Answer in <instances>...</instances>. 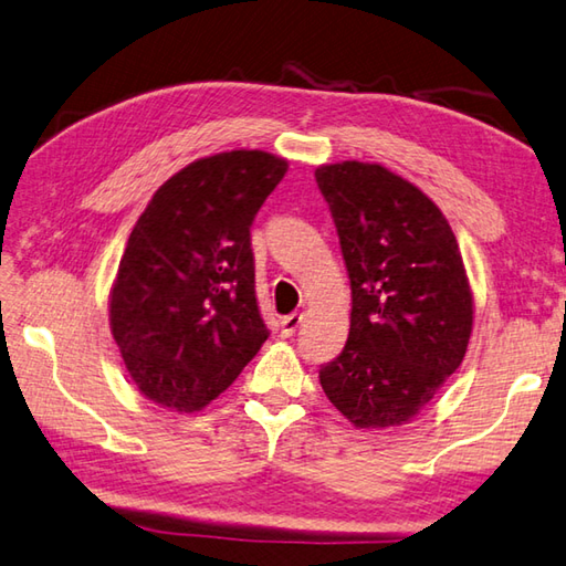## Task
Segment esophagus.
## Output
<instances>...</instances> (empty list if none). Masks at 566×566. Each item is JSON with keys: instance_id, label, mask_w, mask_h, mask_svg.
<instances>
[{"instance_id": "1", "label": "esophagus", "mask_w": 566, "mask_h": 566, "mask_svg": "<svg viewBox=\"0 0 566 566\" xmlns=\"http://www.w3.org/2000/svg\"><path fill=\"white\" fill-rule=\"evenodd\" d=\"M302 321H304V314H290V316H284L282 318V336L284 338H292L296 331H298V326H302Z\"/></svg>"}]
</instances>
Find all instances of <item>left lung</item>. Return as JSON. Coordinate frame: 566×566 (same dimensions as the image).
Segmentation results:
<instances>
[{"label": "left lung", "instance_id": "left-lung-1", "mask_svg": "<svg viewBox=\"0 0 566 566\" xmlns=\"http://www.w3.org/2000/svg\"><path fill=\"white\" fill-rule=\"evenodd\" d=\"M350 276V331L318 380L360 429L405 424L457 373L473 326L459 242L417 186L380 164L318 166Z\"/></svg>", "mask_w": 566, "mask_h": 566}]
</instances>
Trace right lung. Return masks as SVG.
Listing matches in <instances>:
<instances>
[{"label": "right lung", "instance_id": "1", "mask_svg": "<svg viewBox=\"0 0 566 566\" xmlns=\"http://www.w3.org/2000/svg\"><path fill=\"white\" fill-rule=\"evenodd\" d=\"M284 174L268 151H223L174 174L144 208L109 298L115 343L144 397L196 412L268 340L250 228Z\"/></svg>", "mask_w": 566, "mask_h": 566}]
</instances>
